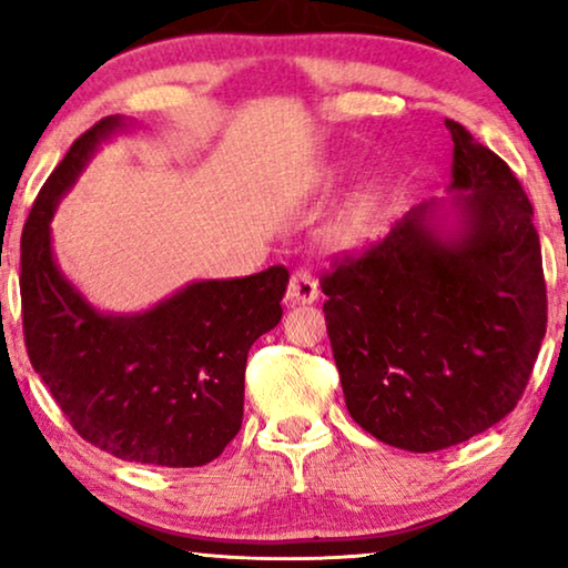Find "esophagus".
<instances>
[{
  "label": "esophagus",
  "mask_w": 568,
  "mask_h": 568,
  "mask_svg": "<svg viewBox=\"0 0 568 568\" xmlns=\"http://www.w3.org/2000/svg\"><path fill=\"white\" fill-rule=\"evenodd\" d=\"M317 300V278L305 268H297L286 286V302L290 305H310Z\"/></svg>",
  "instance_id": "obj_1"
}]
</instances>
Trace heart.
<instances>
[{
	"instance_id": "heart-1",
	"label": "heart",
	"mask_w": 568,
	"mask_h": 568,
	"mask_svg": "<svg viewBox=\"0 0 568 568\" xmlns=\"http://www.w3.org/2000/svg\"><path fill=\"white\" fill-rule=\"evenodd\" d=\"M372 214H375V201H372V196H367V193L354 196L328 230V243L336 247H354L367 235Z\"/></svg>"
}]
</instances>
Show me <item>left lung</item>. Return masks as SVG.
Returning a JSON list of instances; mask_svg holds the SVG:
<instances>
[{
    "instance_id": "8db88e82",
    "label": "left lung",
    "mask_w": 568,
    "mask_h": 568,
    "mask_svg": "<svg viewBox=\"0 0 568 568\" xmlns=\"http://www.w3.org/2000/svg\"><path fill=\"white\" fill-rule=\"evenodd\" d=\"M447 201H424L323 276L346 408L372 437L437 453L523 398L548 302L532 206L507 162L457 121Z\"/></svg>"
}]
</instances>
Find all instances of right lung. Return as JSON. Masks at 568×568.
I'll return each instance as SVG.
<instances>
[{"instance_id":"add662e5","label":"right lung","mask_w":568,"mask_h":568,"mask_svg":"<svg viewBox=\"0 0 568 568\" xmlns=\"http://www.w3.org/2000/svg\"><path fill=\"white\" fill-rule=\"evenodd\" d=\"M126 126L108 115L69 146L22 230V331L33 369L82 439L129 463L196 468L243 424L245 362L282 321L290 271L191 282L144 313H103L61 274L51 220L100 142Z\"/></svg>"}]
</instances>
